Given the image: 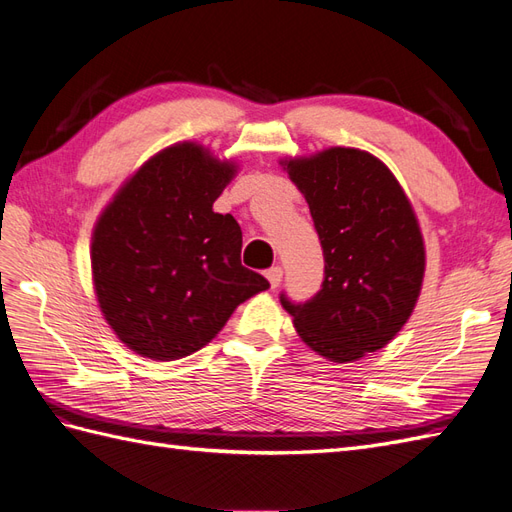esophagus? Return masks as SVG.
<instances>
[{"label":"esophagus","mask_w":512,"mask_h":512,"mask_svg":"<svg viewBox=\"0 0 512 512\" xmlns=\"http://www.w3.org/2000/svg\"><path fill=\"white\" fill-rule=\"evenodd\" d=\"M282 275H284L282 267H271V269L265 273V277L269 280L271 288H277V286H280V282H282Z\"/></svg>","instance_id":"1"}]
</instances>
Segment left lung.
<instances>
[{
    "mask_svg": "<svg viewBox=\"0 0 512 512\" xmlns=\"http://www.w3.org/2000/svg\"><path fill=\"white\" fill-rule=\"evenodd\" d=\"M305 196L324 254L322 290L282 305L303 342L333 363L359 361L404 329L421 297L425 241L410 198L382 160L329 147L280 160Z\"/></svg>",
    "mask_w": 512,
    "mask_h": 512,
    "instance_id": "left-lung-1",
    "label": "left lung"
}]
</instances>
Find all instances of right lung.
<instances>
[{"mask_svg": "<svg viewBox=\"0 0 512 512\" xmlns=\"http://www.w3.org/2000/svg\"><path fill=\"white\" fill-rule=\"evenodd\" d=\"M239 164L175 143L123 181L91 235V277L108 327L132 352L177 361L207 346L269 282L241 265V228L213 203Z\"/></svg>", "mask_w": 512, "mask_h": 512, "instance_id": "1", "label": "right lung"}]
</instances>
